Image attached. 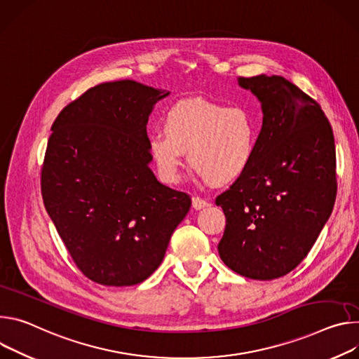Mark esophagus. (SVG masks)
<instances>
[{"mask_svg": "<svg viewBox=\"0 0 359 359\" xmlns=\"http://www.w3.org/2000/svg\"><path fill=\"white\" fill-rule=\"evenodd\" d=\"M208 205H210V203H207L205 200H203V198H200V196H194L192 198V208L194 210H203V208H205Z\"/></svg>", "mask_w": 359, "mask_h": 359, "instance_id": "1", "label": "esophagus"}]
</instances>
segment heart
Segmentation results:
<instances>
[{
	"label": "heart",
	"mask_w": 359,
	"mask_h": 359,
	"mask_svg": "<svg viewBox=\"0 0 359 359\" xmlns=\"http://www.w3.org/2000/svg\"><path fill=\"white\" fill-rule=\"evenodd\" d=\"M261 123L245 107L203 98L182 100L164 116V133L149 135L148 147L159 175L177 182L184 152L189 165L211 185L241 178L257 156Z\"/></svg>",
	"instance_id": "heart-1"
}]
</instances>
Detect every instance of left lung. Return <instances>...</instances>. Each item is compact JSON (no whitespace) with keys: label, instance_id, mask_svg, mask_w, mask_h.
I'll return each instance as SVG.
<instances>
[{"label":"left lung","instance_id":"1","mask_svg":"<svg viewBox=\"0 0 359 359\" xmlns=\"http://www.w3.org/2000/svg\"><path fill=\"white\" fill-rule=\"evenodd\" d=\"M238 84L264 118L252 165L215 200L226 218L218 252L233 272L269 281L301 264L332 212L335 142L320 104L284 76Z\"/></svg>","mask_w":359,"mask_h":359}]
</instances>
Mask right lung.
<instances>
[{
    "mask_svg": "<svg viewBox=\"0 0 359 359\" xmlns=\"http://www.w3.org/2000/svg\"><path fill=\"white\" fill-rule=\"evenodd\" d=\"M167 95L131 79L104 83L68 104L51 127L44 205L75 265L97 284L145 281L189 211V195L149 168L148 116Z\"/></svg>",
    "mask_w": 359,
    "mask_h": 359,
    "instance_id": "1",
    "label": "right lung"
}]
</instances>
